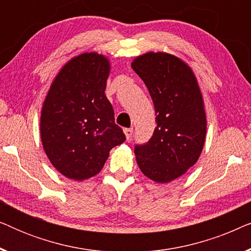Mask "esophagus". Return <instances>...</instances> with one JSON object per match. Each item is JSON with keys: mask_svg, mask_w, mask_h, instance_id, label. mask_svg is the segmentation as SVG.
Returning a JSON list of instances; mask_svg holds the SVG:
<instances>
[{"mask_svg": "<svg viewBox=\"0 0 251 251\" xmlns=\"http://www.w3.org/2000/svg\"><path fill=\"white\" fill-rule=\"evenodd\" d=\"M123 132H125L126 138V139H130V138H131V136H132L133 129H132V128H126L125 130H123Z\"/></svg>", "mask_w": 251, "mask_h": 251, "instance_id": "esophagus-1", "label": "esophagus"}]
</instances>
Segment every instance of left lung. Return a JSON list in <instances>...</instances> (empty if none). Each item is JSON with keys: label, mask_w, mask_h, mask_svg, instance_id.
<instances>
[{"label": "left lung", "mask_w": 251, "mask_h": 251, "mask_svg": "<svg viewBox=\"0 0 251 251\" xmlns=\"http://www.w3.org/2000/svg\"><path fill=\"white\" fill-rule=\"evenodd\" d=\"M146 84L156 114L149 142L136 145L142 173L156 183H170L193 167L203 149L207 118L192 68L174 54L144 53L131 63Z\"/></svg>", "instance_id": "8db88e82"}]
</instances>
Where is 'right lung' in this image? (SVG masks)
I'll return each instance as SVG.
<instances>
[{
    "label": "right lung",
    "mask_w": 251,
    "mask_h": 251,
    "mask_svg": "<svg viewBox=\"0 0 251 251\" xmlns=\"http://www.w3.org/2000/svg\"><path fill=\"white\" fill-rule=\"evenodd\" d=\"M111 64L97 52L72 58L54 77L41 111L40 131L50 162L65 177L84 180L102 169L126 140L105 89Z\"/></svg>",
    "instance_id": "obj_1"
}]
</instances>
